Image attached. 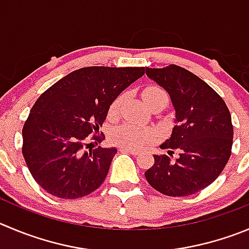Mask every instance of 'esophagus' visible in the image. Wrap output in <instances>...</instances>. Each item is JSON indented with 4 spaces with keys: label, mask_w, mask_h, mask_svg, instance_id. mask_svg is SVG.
<instances>
[{
    "label": "esophagus",
    "mask_w": 249,
    "mask_h": 249,
    "mask_svg": "<svg viewBox=\"0 0 249 249\" xmlns=\"http://www.w3.org/2000/svg\"><path fill=\"white\" fill-rule=\"evenodd\" d=\"M119 151H120V152L131 153V155H139L138 150H135V148H131V147H125V146H120Z\"/></svg>",
    "instance_id": "1"
}]
</instances>
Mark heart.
Returning <instances> with one entry per match:
<instances>
[{
	"label": "heart",
	"mask_w": 249,
	"mask_h": 249,
	"mask_svg": "<svg viewBox=\"0 0 249 249\" xmlns=\"http://www.w3.org/2000/svg\"><path fill=\"white\" fill-rule=\"evenodd\" d=\"M159 96H167V93L157 86H151V87L145 88L142 90V98L145 102ZM122 99L123 96H120L117 101L114 102L113 106H111V110H115L119 107ZM110 139L113 142L118 143V145L139 148L155 139V131L151 127L143 126V125L136 124V123L126 122L118 125L111 130Z\"/></svg>",
	"instance_id": "b5f03b06"
}]
</instances>
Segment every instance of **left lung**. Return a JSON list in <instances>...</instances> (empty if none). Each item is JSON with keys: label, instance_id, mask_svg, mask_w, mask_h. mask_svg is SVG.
Listing matches in <instances>:
<instances>
[{"label": "left lung", "instance_id": "8db88e82", "mask_svg": "<svg viewBox=\"0 0 249 249\" xmlns=\"http://www.w3.org/2000/svg\"><path fill=\"white\" fill-rule=\"evenodd\" d=\"M146 75L171 97L176 125L171 138L161 145L170 156L153 155L155 163L145 177L151 187L164 195H192L219 177L231 156V114L208 83L183 67H146ZM176 149L180 156L172 160Z\"/></svg>", "mask_w": 249, "mask_h": 249}]
</instances>
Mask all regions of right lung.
Returning <instances> with one entry per match:
<instances>
[{"instance_id":"right-lung-1","label":"right lung","mask_w":249,"mask_h":249,"mask_svg":"<svg viewBox=\"0 0 249 249\" xmlns=\"http://www.w3.org/2000/svg\"><path fill=\"white\" fill-rule=\"evenodd\" d=\"M143 73L145 67H83L39 97L23 126L22 152L30 174L45 192L77 199L101 187L118 150L87 152L86 139L99 131L111 103Z\"/></svg>"}]
</instances>
